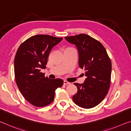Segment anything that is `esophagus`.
I'll return each instance as SVG.
<instances>
[{
    "label": "esophagus",
    "mask_w": 131,
    "mask_h": 131,
    "mask_svg": "<svg viewBox=\"0 0 131 131\" xmlns=\"http://www.w3.org/2000/svg\"><path fill=\"white\" fill-rule=\"evenodd\" d=\"M70 83H69L66 80H64L63 81V84H65V85H68V84H69Z\"/></svg>",
    "instance_id": "1"
}]
</instances>
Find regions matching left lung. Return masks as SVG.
<instances>
[{
    "mask_svg": "<svg viewBox=\"0 0 131 131\" xmlns=\"http://www.w3.org/2000/svg\"><path fill=\"white\" fill-rule=\"evenodd\" d=\"M65 38L76 46L79 65L85 72L84 83H74L77 92L73 96V101L81 107H94L108 93L112 72L110 59L102 44L89 35L82 34Z\"/></svg>",
    "mask_w": 131,
    "mask_h": 131,
    "instance_id": "left-lung-1",
    "label": "left lung"
}]
</instances>
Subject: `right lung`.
Listing matches in <instances>:
<instances>
[{"label": "right lung", "mask_w": 131, "mask_h": 131, "mask_svg": "<svg viewBox=\"0 0 131 131\" xmlns=\"http://www.w3.org/2000/svg\"><path fill=\"white\" fill-rule=\"evenodd\" d=\"M62 37L37 35L22 43L14 59V74L18 89L26 100L36 107H43L54 101L55 91L61 87V79H50L40 72L46 69L52 48Z\"/></svg>", "instance_id": "right-lung-1"}]
</instances>
